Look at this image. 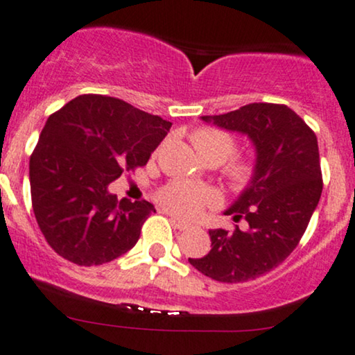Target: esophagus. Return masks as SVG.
I'll list each match as a JSON object with an SVG mask.
<instances>
[{"label": "esophagus", "instance_id": "esophagus-1", "mask_svg": "<svg viewBox=\"0 0 355 355\" xmlns=\"http://www.w3.org/2000/svg\"><path fill=\"white\" fill-rule=\"evenodd\" d=\"M170 222H172V225L175 227V229H178V230H187L190 227V223L182 222L180 218H175V217L170 218Z\"/></svg>", "mask_w": 355, "mask_h": 355}]
</instances>
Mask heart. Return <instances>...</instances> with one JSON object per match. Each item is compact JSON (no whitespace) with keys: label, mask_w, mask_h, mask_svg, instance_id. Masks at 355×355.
<instances>
[{"label":"heart","mask_w":355,"mask_h":355,"mask_svg":"<svg viewBox=\"0 0 355 355\" xmlns=\"http://www.w3.org/2000/svg\"><path fill=\"white\" fill-rule=\"evenodd\" d=\"M191 144L205 162L223 164L237 150V140L232 133L220 128H200L191 135ZM255 162L250 158H235L223 168V177L232 189H245L255 177ZM157 200L170 214L178 217H197L205 207L217 202V193L207 187L175 180L162 187Z\"/></svg>","instance_id":"b5f03b06"}]
</instances>
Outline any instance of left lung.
Wrapping results in <instances>:
<instances>
[{
    "label": "left lung",
    "mask_w": 355,
    "mask_h": 355,
    "mask_svg": "<svg viewBox=\"0 0 355 355\" xmlns=\"http://www.w3.org/2000/svg\"><path fill=\"white\" fill-rule=\"evenodd\" d=\"M255 146V177L223 214L248 229L209 230L211 250L189 262L218 282L254 280L284 262L297 247L320 200L322 172L315 133L285 105L250 103L202 116Z\"/></svg>",
    "instance_id": "left-lung-1"
}]
</instances>
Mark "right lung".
Masks as SVG:
<instances>
[{
	"mask_svg": "<svg viewBox=\"0 0 355 355\" xmlns=\"http://www.w3.org/2000/svg\"><path fill=\"white\" fill-rule=\"evenodd\" d=\"M170 126L103 95H80L50 115L31 153L30 185L36 222L56 254L89 267L135 247L155 207L118 202L108 185L146 165Z\"/></svg>",
	"mask_w": 355,
	"mask_h": 355,
	"instance_id": "1",
	"label": "right lung"
}]
</instances>
